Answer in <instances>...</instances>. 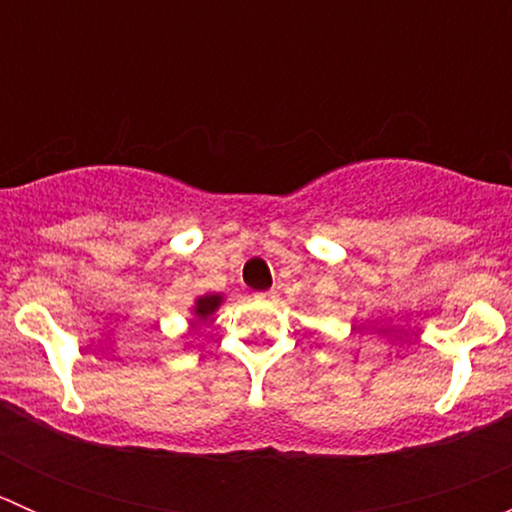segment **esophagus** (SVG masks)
Listing matches in <instances>:
<instances>
[{"label":"esophagus","instance_id":"34e87169","mask_svg":"<svg viewBox=\"0 0 512 512\" xmlns=\"http://www.w3.org/2000/svg\"><path fill=\"white\" fill-rule=\"evenodd\" d=\"M275 297V292H257L255 299H260V302H265V299H272Z\"/></svg>","mask_w":512,"mask_h":512}]
</instances>
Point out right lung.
Here are the masks:
<instances>
[{"instance_id":"right-lung-1","label":"right lung","mask_w":512,"mask_h":512,"mask_svg":"<svg viewBox=\"0 0 512 512\" xmlns=\"http://www.w3.org/2000/svg\"><path fill=\"white\" fill-rule=\"evenodd\" d=\"M220 302H223V297H220V294H205V297H200L198 302H195V317L208 319L210 314L220 307Z\"/></svg>"}]
</instances>
